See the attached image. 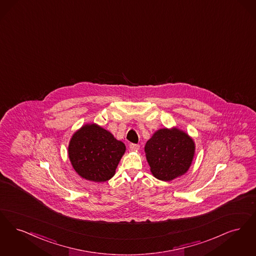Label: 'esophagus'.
Returning <instances> with one entry per match:
<instances>
[{"instance_id": "1", "label": "esophagus", "mask_w": 256, "mask_h": 256, "mask_svg": "<svg viewBox=\"0 0 256 256\" xmlns=\"http://www.w3.org/2000/svg\"><path fill=\"white\" fill-rule=\"evenodd\" d=\"M129 147H130V150H131V151H138V150L140 149V145L134 144H131Z\"/></svg>"}]
</instances>
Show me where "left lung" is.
<instances>
[{
    "mask_svg": "<svg viewBox=\"0 0 256 256\" xmlns=\"http://www.w3.org/2000/svg\"><path fill=\"white\" fill-rule=\"evenodd\" d=\"M195 148L193 138L178 127L158 129L144 147L152 175L164 182L184 175L191 166Z\"/></svg>",
    "mask_w": 256,
    "mask_h": 256,
    "instance_id": "8db88e82",
    "label": "left lung"
}]
</instances>
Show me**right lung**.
I'll return each instance as SVG.
<instances>
[{
	"label": "right lung",
	"instance_id": "right-lung-1",
	"mask_svg": "<svg viewBox=\"0 0 256 256\" xmlns=\"http://www.w3.org/2000/svg\"><path fill=\"white\" fill-rule=\"evenodd\" d=\"M125 150V144L112 134L96 123H88L72 134L68 154L81 178L103 182L114 177Z\"/></svg>",
	"mask_w": 256,
	"mask_h": 256
}]
</instances>
